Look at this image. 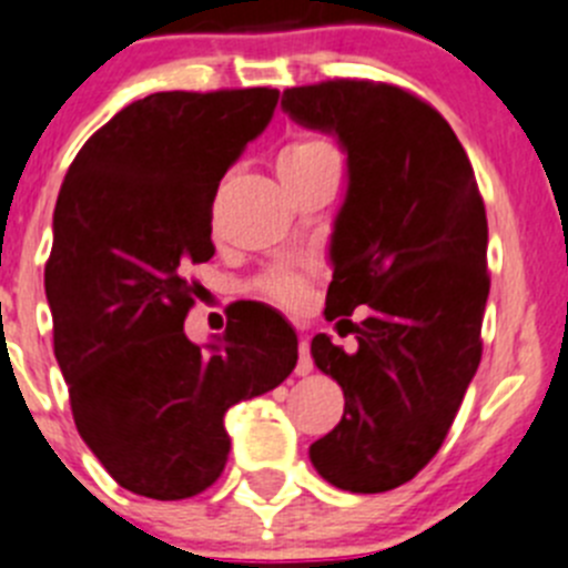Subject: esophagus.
Returning <instances> with one entry per match:
<instances>
[{
  "label": "esophagus",
  "instance_id": "1",
  "mask_svg": "<svg viewBox=\"0 0 568 568\" xmlns=\"http://www.w3.org/2000/svg\"><path fill=\"white\" fill-rule=\"evenodd\" d=\"M298 366H295V374H301V377H304V374H310L312 372V355H310V343L306 341H301V346H298Z\"/></svg>",
  "mask_w": 568,
  "mask_h": 568
}]
</instances>
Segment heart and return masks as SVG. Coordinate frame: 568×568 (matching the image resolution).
Listing matches in <instances>:
<instances>
[{
	"label": "heart",
	"mask_w": 568,
	"mask_h": 568,
	"mask_svg": "<svg viewBox=\"0 0 568 568\" xmlns=\"http://www.w3.org/2000/svg\"><path fill=\"white\" fill-rule=\"evenodd\" d=\"M329 163H337V149L329 140L321 138V134H295L278 152V174L287 185L290 182L304 180L306 174L324 169ZM256 290L264 298L273 301V304L295 310L306 298V278L301 273H295V270L278 267L264 273L256 281Z\"/></svg>",
	"instance_id": "b5f03b06"
}]
</instances>
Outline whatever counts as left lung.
Instances as JSON below:
<instances>
[{
  "instance_id": "1",
  "label": "left lung",
  "mask_w": 568,
  "mask_h": 568,
  "mask_svg": "<svg viewBox=\"0 0 568 568\" xmlns=\"http://www.w3.org/2000/svg\"><path fill=\"white\" fill-rule=\"evenodd\" d=\"M281 103L348 154L326 318L352 326L357 352L312 337L346 405L310 459L341 490L386 493L434 459L481 361L485 200L450 123L397 83L332 78L284 90ZM361 303L369 315L352 325Z\"/></svg>"
}]
</instances>
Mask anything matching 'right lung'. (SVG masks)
Masks as SVG:
<instances>
[{
  "label": "right lung",
  "instance_id": "right-lung-1",
  "mask_svg": "<svg viewBox=\"0 0 568 568\" xmlns=\"http://www.w3.org/2000/svg\"><path fill=\"white\" fill-rule=\"evenodd\" d=\"M278 90L154 92L103 123L72 160L53 216L44 290L72 416L109 476L158 501L222 476L225 414L290 377L293 326L267 306L233 310L207 348L185 337L213 256L220 180L273 118Z\"/></svg>",
  "mask_w": 568,
  "mask_h": 568
}]
</instances>
